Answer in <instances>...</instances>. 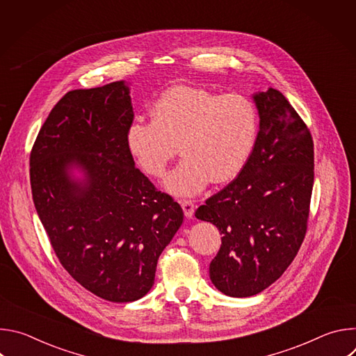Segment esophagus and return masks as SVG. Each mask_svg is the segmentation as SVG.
I'll list each match as a JSON object with an SVG mask.
<instances>
[{
	"label": "esophagus",
	"instance_id": "34e87169",
	"mask_svg": "<svg viewBox=\"0 0 356 356\" xmlns=\"http://www.w3.org/2000/svg\"><path fill=\"white\" fill-rule=\"evenodd\" d=\"M180 204H181V209L184 211L186 218H191L193 214H194V204H193V202L190 200H183V201H180Z\"/></svg>",
	"mask_w": 356,
	"mask_h": 356
}]
</instances>
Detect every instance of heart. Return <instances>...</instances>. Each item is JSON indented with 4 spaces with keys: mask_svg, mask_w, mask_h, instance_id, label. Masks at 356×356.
Listing matches in <instances>:
<instances>
[{
    "mask_svg": "<svg viewBox=\"0 0 356 356\" xmlns=\"http://www.w3.org/2000/svg\"><path fill=\"white\" fill-rule=\"evenodd\" d=\"M150 117L129 125L127 146L139 168L154 177H162L180 152L183 159L163 183L176 197L195 195L211 180L236 177L258 139L257 108L238 92L221 95L176 86L155 101Z\"/></svg>",
    "mask_w": 356,
    "mask_h": 356,
    "instance_id": "1",
    "label": "heart"
}]
</instances>
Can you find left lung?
Returning <instances> with one entry per match:
<instances>
[{"label":"left lung","mask_w":356,"mask_h":356,"mask_svg":"<svg viewBox=\"0 0 356 356\" xmlns=\"http://www.w3.org/2000/svg\"><path fill=\"white\" fill-rule=\"evenodd\" d=\"M252 98L259 114L252 155L236 179L195 211L222 235L210 279L229 297L264 291L293 262L307 231L314 183L306 124L279 90Z\"/></svg>","instance_id":"obj_1"}]
</instances>
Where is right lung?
Returning a JSON list of instances; mask_svg holds the SVG:
<instances>
[{
  "label": "right lung",
  "instance_id": "1",
  "mask_svg": "<svg viewBox=\"0 0 356 356\" xmlns=\"http://www.w3.org/2000/svg\"><path fill=\"white\" fill-rule=\"evenodd\" d=\"M132 121L124 80L69 91L29 159L33 204L62 266L113 302L152 289L161 253L184 217L179 202L135 168L127 146Z\"/></svg>",
  "mask_w": 356,
  "mask_h": 356
}]
</instances>
